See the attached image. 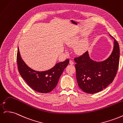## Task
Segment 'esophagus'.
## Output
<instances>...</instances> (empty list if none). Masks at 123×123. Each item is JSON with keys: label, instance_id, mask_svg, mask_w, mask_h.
Returning <instances> with one entry per match:
<instances>
[{"label": "esophagus", "instance_id": "1", "mask_svg": "<svg viewBox=\"0 0 123 123\" xmlns=\"http://www.w3.org/2000/svg\"><path fill=\"white\" fill-rule=\"evenodd\" d=\"M70 64L71 65H73V64H74V62H73V61L70 60Z\"/></svg>", "mask_w": 123, "mask_h": 123}]
</instances>
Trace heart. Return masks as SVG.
Returning a JSON list of instances; mask_svg holds the SVG:
<instances>
[{
	"mask_svg": "<svg viewBox=\"0 0 123 123\" xmlns=\"http://www.w3.org/2000/svg\"><path fill=\"white\" fill-rule=\"evenodd\" d=\"M84 49H85V46L84 45V44L81 43V44H80L79 46H77L76 48V51L77 52H78L81 53L84 51Z\"/></svg>",
	"mask_w": 123,
	"mask_h": 123,
	"instance_id": "obj_1",
	"label": "heart"
}]
</instances>
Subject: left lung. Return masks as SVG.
<instances>
[{"instance_id": "obj_1", "label": "left lung", "mask_w": 123, "mask_h": 123, "mask_svg": "<svg viewBox=\"0 0 123 123\" xmlns=\"http://www.w3.org/2000/svg\"><path fill=\"white\" fill-rule=\"evenodd\" d=\"M120 53L119 44L114 39L112 53L105 61H93L89 58L87 52L74 58L79 87L85 92L91 94L98 93L106 88L117 75Z\"/></svg>"}]
</instances>
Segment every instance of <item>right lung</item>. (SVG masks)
Returning <instances> with one entry per match:
<instances>
[{"mask_svg": "<svg viewBox=\"0 0 123 123\" xmlns=\"http://www.w3.org/2000/svg\"><path fill=\"white\" fill-rule=\"evenodd\" d=\"M16 61L21 76L33 90L43 93H49L56 87L62 73L69 63V59L58 62L46 71L33 70L25 64L18 49Z\"/></svg>", "mask_w": 123, "mask_h": 123, "instance_id": "add662e5", "label": "right lung"}]
</instances>
